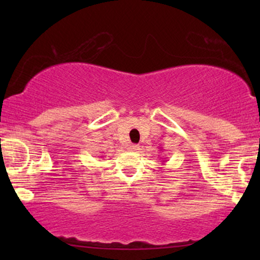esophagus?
<instances>
[{
    "label": "esophagus",
    "instance_id": "34e87169",
    "mask_svg": "<svg viewBox=\"0 0 260 260\" xmlns=\"http://www.w3.org/2000/svg\"><path fill=\"white\" fill-rule=\"evenodd\" d=\"M138 148H139V145H137V144H129V145H128V149H129L131 151L138 150Z\"/></svg>",
    "mask_w": 260,
    "mask_h": 260
}]
</instances>
